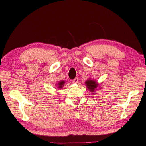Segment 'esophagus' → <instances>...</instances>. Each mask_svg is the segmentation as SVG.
Here are the masks:
<instances>
[{
    "label": "esophagus",
    "instance_id": "1",
    "mask_svg": "<svg viewBox=\"0 0 146 146\" xmlns=\"http://www.w3.org/2000/svg\"><path fill=\"white\" fill-rule=\"evenodd\" d=\"M72 82H73V83H74V84H77L78 82V78H75V79H73Z\"/></svg>",
    "mask_w": 146,
    "mask_h": 146
}]
</instances>
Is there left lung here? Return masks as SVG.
I'll return each mask as SVG.
<instances>
[{"label":"left lung","instance_id":"8db88e82","mask_svg":"<svg viewBox=\"0 0 146 146\" xmlns=\"http://www.w3.org/2000/svg\"><path fill=\"white\" fill-rule=\"evenodd\" d=\"M85 84L86 85L87 88L91 92H96L97 90H98L100 88V84L98 83V82L96 80H92L91 78L87 79L85 82Z\"/></svg>","mask_w":146,"mask_h":146}]
</instances>
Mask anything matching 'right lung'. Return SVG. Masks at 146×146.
Instances as JSON below:
<instances>
[{
  "mask_svg": "<svg viewBox=\"0 0 146 146\" xmlns=\"http://www.w3.org/2000/svg\"><path fill=\"white\" fill-rule=\"evenodd\" d=\"M65 83H66V82H65V81H64V80L59 81V82L57 83V87L58 89H62V87H63V86H64V85L65 84Z\"/></svg>",
  "mask_w": 146,
  "mask_h": 146,
  "instance_id": "obj_1",
  "label": "right lung"
}]
</instances>
